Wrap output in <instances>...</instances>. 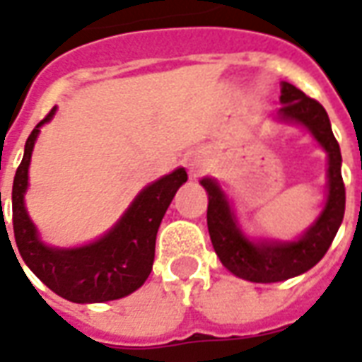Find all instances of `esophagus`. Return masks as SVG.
Segmentation results:
<instances>
[{"instance_id": "34e87169", "label": "esophagus", "mask_w": 362, "mask_h": 362, "mask_svg": "<svg viewBox=\"0 0 362 362\" xmlns=\"http://www.w3.org/2000/svg\"><path fill=\"white\" fill-rule=\"evenodd\" d=\"M186 165H188L189 174L197 178V176H202V174L207 170V160L204 158V155H199V153H194V155H189L188 160H186Z\"/></svg>"}]
</instances>
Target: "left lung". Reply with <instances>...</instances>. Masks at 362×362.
<instances>
[{
  "instance_id": "left-lung-1",
  "label": "left lung",
  "mask_w": 362,
  "mask_h": 362,
  "mask_svg": "<svg viewBox=\"0 0 362 362\" xmlns=\"http://www.w3.org/2000/svg\"><path fill=\"white\" fill-rule=\"evenodd\" d=\"M277 119L304 126L327 153V197L316 223L300 238L291 243L258 240L252 243L238 228L235 211L225 192L213 178H204L207 192V228L221 264L240 279L252 283H277L291 279L324 258L334 243L345 213V186L341 178V151L334 137L324 106L306 96L291 83L281 85Z\"/></svg>"
}]
</instances>
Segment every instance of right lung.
<instances>
[{
  "instance_id": "right-lung-1",
  "label": "right lung",
  "mask_w": 362,
  "mask_h": 362,
  "mask_svg": "<svg viewBox=\"0 0 362 362\" xmlns=\"http://www.w3.org/2000/svg\"><path fill=\"white\" fill-rule=\"evenodd\" d=\"M56 108L38 122L25 143V155L13 180V233L21 258L44 285L71 303H106L127 296L149 277L155 259V240L174 194L188 174L176 168L139 192L122 219L95 243L79 248H52L38 238L25 207L28 165L40 127ZM1 205V192H0ZM9 238V235H7Z\"/></svg>"
}]
</instances>
